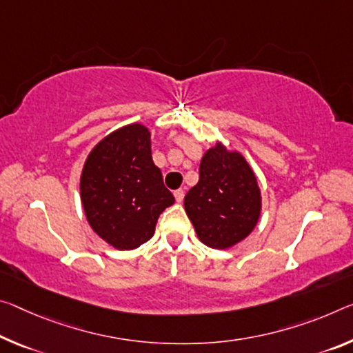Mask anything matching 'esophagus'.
Returning <instances> with one entry per match:
<instances>
[{"instance_id":"34e87169","label":"esophagus","mask_w":353,"mask_h":353,"mask_svg":"<svg viewBox=\"0 0 353 353\" xmlns=\"http://www.w3.org/2000/svg\"><path fill=\"white\" fill-rule=\"evenodd\" d=\"M183 196H185V192H183V190H176V192H174V198H176L177 203H182Z\"/></svg>"}]
</instances>
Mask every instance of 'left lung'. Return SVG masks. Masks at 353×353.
Returning a JSON list of instances; mask_svg holds the SVG:
<instances>
[{"label":"left lung","mask_w":353,"mask_h":353,"mask_svg":"<svg viewBox=\"0 0 353 353\" xmlns=\"http://www.w3.org/2000/svg\"><path fill=\"white\" fill-rule=\"evenodd\" d=\"M261 201L257 179L245 157L216 143L205 150L199 181L185 194L183 205L201 242L226 250L253 231L261 216Z\"/></svg>","instance_id":"left-lung-1"}]
</instances>
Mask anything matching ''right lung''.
<instances>
[{"label": "right lung", "mask_w": 353, "mask_h": 353, "mask_svg": "<svg viewBox=\"0 0 353 353\" xmlns=\"http://www.w3.org/2000/svg\"><path fill=\"white\" fill-rule=\"evenodd\" d=\"M89 226L116 250H135L154 236L157 220L174 196L154 165L150 132L128 124L89 152L80 177Z\"/></svg>", "instance_id": "1"}]
</instances>
